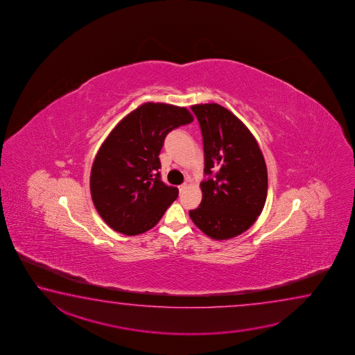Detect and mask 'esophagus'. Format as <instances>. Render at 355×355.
Returning <instances> with one entry per match:
<instances>
[{
    "instance_id": "34e87169",
    "label": "esophagus",
    "mask_w": 355,
    "mask_h": 355,
    "mask_svg": "<svg viewBox=\"0 0 355 355\" xmlns=\"http://www.w3.org/2000/svg\"><path fill=\"white\" fill-rule=\"evenodd\" d=\"M185 189H187V184H182V185H180V187H179V191H180V193H182Z\"/></svg>"
}]
</instances>
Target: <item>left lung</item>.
I'll return each mask as SVG.
<instances>
[{
	"label": "left lung",
	"mask_w": 355,
	"mask_h": 355,
	"mask_svg": "<svg viewBox=\"0 0 355 355\" xmlns=\"http://www.w3.org/2000/svg\"><path fill=\"white\" fill-rule=\"evenodd\" d=\"M204 140L207 179L202 200L190 210L193 223L214 240L243 234L261 215L267 198L265 157L252 132L216 103L191 107Z\"/></svg>",
	"instance_id": "1"
}]
</instances>
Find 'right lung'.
<instances>
[{
  "label": "right lung",
  "instance_id": "1",
  "mask_svg": "<svg viewBox=\"0 0 355 355\" xmlns=\"http://www.w3.org/2000/svg\"><path fill=\"white\" fill-rule=\"evenodd\" d=\"M193 121L184 107L149 102L110 132L90 171L92 200L109 227L135 236L160 221L179 190L162 182L159 154L168 132Z\"/></svg>",
  "mask_w": 355,
  "mask_h": 355
}]
</instances>
